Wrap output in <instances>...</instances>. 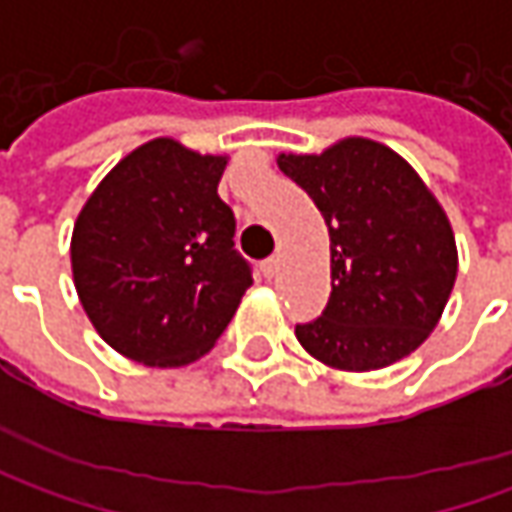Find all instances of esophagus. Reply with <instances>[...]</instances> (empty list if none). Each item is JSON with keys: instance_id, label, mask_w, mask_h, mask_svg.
<instances>
[{"instance_id": "1", "label": "esophagus", "mask_w": 512, "mask_h": 512, "mask_svg": "<svg viewBox=\"0 0 512 512\" xmlns=\"http://www.w3.org/2000/svg\"><path fill=\"white\" fill-rule=\"evenodd\" d=\"M279 265H282V259H279V256H270V259L262 262V273H265L267 279H273V276L279 273Z\"/></svg>"}]
</instances>
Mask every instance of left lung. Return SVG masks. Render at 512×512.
<instances>
[{"label":"left lung","instance_id":"8db88e82","mask_svg":"<svg viewBox=\"0 0 512 512\" xmlns=\"http://www.w3.org/2000/svg\"><path fill=\"white\" fill-rule=\"evenodd\" d=\"M330 230V299L296 339L339 370L410 356L442 319L456 282V239L436 196L396 150L362 136L319 156L282 153Z\"/></svg>","mask_w":512,"mask_h":512}]
</instances>
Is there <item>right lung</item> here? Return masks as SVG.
<instances>
[{"label": "right lung", "mask_w": 512, "mask_h": 512, "mask_svg": "<svg viewBox=\"0 0 512 512\" xmlns=\"http://www.w3.org/2000/svg\"><path fill=\"white\" fill-rule=\"evenodd\" d=\"M225 156L173 139L128 153L93 190L70 239L79 302L96 333L133 362L182 367L230 325L250 262L219 199Z\"/></svg>", "instance_id": "obj_1"}]
</instances>
